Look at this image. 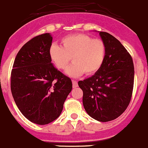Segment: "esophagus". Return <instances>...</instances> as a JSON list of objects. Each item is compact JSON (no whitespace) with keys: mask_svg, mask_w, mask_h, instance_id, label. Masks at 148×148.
Instances as JSON below:
<instances>
[{"mask_svg":"<svg viewBox=\"0 0 148 148\" xmlns=\"http://www.w3.org/2000/svg\"><path fill=\"white\" fill-rule=\"evenodd\" d=\"M72 82H73V88H75L76 87H77V82L76 81V80H73Z\"/></svg>","mask_w":148,"mask_h":148,"instance_id":"34e87169","label":"esophagus"}]
</instances>
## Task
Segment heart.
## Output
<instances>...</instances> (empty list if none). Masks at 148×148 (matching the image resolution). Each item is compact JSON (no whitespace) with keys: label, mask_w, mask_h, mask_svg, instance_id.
Masks as SVG:
<instances>
[{"label":"heart","mask_w":148,"mask_h":148,"mask_svg":"<svg viewBox=\"0 0 148 148\" xmlns=\"http://www.w3.org/2000/svg\"><path fill=\"white\" fill-rule=\"evenodd\" d=\"M106 54L103 40L93 39L84 34L65 36L61 40V47L52 45L49 50L50 60L59 70L65 69L72 59L73 64L65 71L72 77L96 73L103 65Z\"/></svg>","instance_id":"obj_1"}]
</instances>
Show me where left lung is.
<instances>
[{
  "mask_svg": "<svg viewBox=\"0 0 148 148\" xmlns=\"http://www.w3.org/2000/svg\"><path fill=\"white\" fill-rule=\"evenodd\" d=\"M106 45V58L98 72L78 86L83 92L85 110L93 119L106 122L119 117L131 101L134 86L132 58L118 39L99 32Z\"/></svg>",
  "mask_w": 148,
  "mask_h": 148,
  "instance_id": "obj_1",
  "label": "left lung"
}]
</instances>
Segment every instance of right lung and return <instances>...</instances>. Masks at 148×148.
I'll list each match as a JSON object with an SVG mask.
<instances>
[{
  "instance_id": "obj_1",
  "label": "right lung",
  "mask_w": 148,
  "mask_h": 148,
  "mask_svg": "<svg viewBox=\"0 0 148 148\" xmlns=\"http://www.w3.org/2000/svg\"><path fill=\"white\" fill-rule=\"evenodd\" d=\"M52 36L39 35L21 48L14 60L11 89L17 107L30 122L47 124L59 117L72 81L52 63Z\"/></svg>"
}]
</instances>
